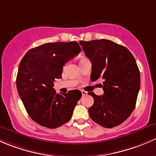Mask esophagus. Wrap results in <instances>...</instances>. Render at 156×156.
I'll list each match as a JSON object with an SVG mask.
<instances>
[{"instance_id": "34e87169", "label": "esophagus", "mask_w": 156, "mask_h": 156, "mask_svg": "<svg viewBox=\"0 0 156 156\" xmlns=\"http://www.w3.org/2000/svg\"><path fill=\"white\" fill-rule=\"evenodd\" d=\"M81 93H82V95L83 96H85L87 94V91H84V90H81Z\"/></svg>"}]
</instances>
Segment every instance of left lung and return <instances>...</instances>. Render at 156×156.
I'll use <instances>...</instances> for the list:
<instances>
[{
    "label": "left lung",
    "mask_w": 156,
    "mask_h": 156,
    "mask_svg": "<svg viewBox=\"0 0 156 156\" xmlns=\"http://www.w3.org/2000/svg\"><path fill=\"white\" fill-rule=\"evenodd\" d=\"M80 44L92 65L91 81L104 80L103 95L88 93L94 98L89 116L104 128L122 124L134 110L139 92L140 76L135 58L125 46L108 40Z\"/></svg>",
    "instance_id": "1"
}]
</instances>
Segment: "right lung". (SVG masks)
Listing matches in <instances>:
<instances>
[{
    "label": "right lung",
    "instance_id": "right-lung-1",
    "mask_svg": "<svg viewBox=\"0 0 156 156\" xmlns=\"http://www.w3.org/2000/svg\"><path fill=\"white\" fill-rule=\"evenodd\" d=\"M81 51L77 42L45 43L30 49L21 61L16 77L19 95L30 118L55 128L67 122L82 96L80 90L58 94L54 82L63 66Z\"/></svg>",
    "mask_w": 156,
    "mask_h": 156
}]
</instances>
